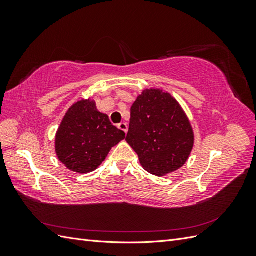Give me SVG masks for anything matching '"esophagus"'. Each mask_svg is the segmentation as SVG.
Masks as SVG:
<instances>
[{"instance_id": "obj_1", "label": "esophagus", "mask_w": 256, "mask_h": 256, "mask_svg": "<svg viewBox=\"0 0 256 256\" xmlns=\"http://www.w3.org/2000/svg\"><path fill=\"white\" fill-rule=\"evenodd\" d=\"M118 129H120L122 131H124V132H127L128 131V126H127V124L126 122H120V124H118Z\"/></svg>"}]
</instances>
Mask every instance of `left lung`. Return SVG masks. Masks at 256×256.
Wrapping results in <instances>:
<instances>
[{
    "label": "left lung",
    "instance_id": "obj_1",
    "mask_svg": "<svg viewBox=\"0 0 256 256\" xmlns=\"http://www.w3.org/2000/svg\"><path fill=\"white\" fill-rule=\"evenodd\" d=\"M126 141L145 171L166 176L187 162L194 132L182 106L170 92L147 88L131 106Z\"/></svg>",
    "mask_w": 256,
    "mask_h": 256
}]
</instances>
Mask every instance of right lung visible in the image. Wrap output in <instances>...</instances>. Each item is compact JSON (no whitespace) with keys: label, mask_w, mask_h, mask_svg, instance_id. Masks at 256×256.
Listing matches in <instances>:
<instances>
[{"label":"right lung","mask_w":256,"mask_h":256,"mask_svg":"<svg viewBox=\"0 0 256 256\" xmlns=\"http://www.w3.org/2000/svg\"><path fill=\"white\" fill-rule=\"evenodd\" d=\"M109 116L99 112L90 98L74 102L56 131V152L70 171L86 174L102 164L112 147L125 138Z\"/></svg>","instance_id":"1"}]
</instances>
